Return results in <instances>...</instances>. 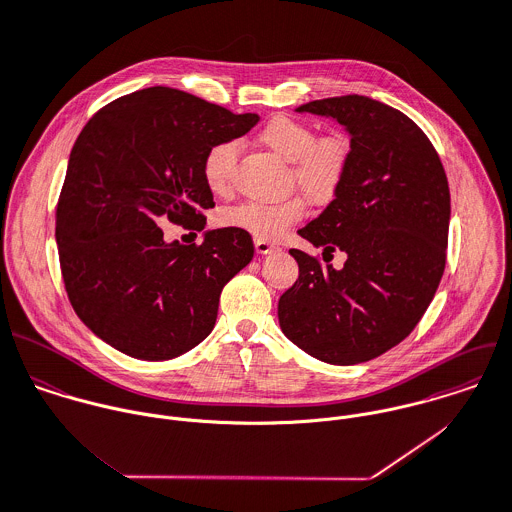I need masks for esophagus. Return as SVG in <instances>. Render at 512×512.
<instances>
[{
    "label": "esophagus",
    "instance_id": "34e87169",
    "mask_svg": "<svg viewBox=\"0 0 512 512\" xmlns=\"http://www.w3.org/2000/svg\"><path fill=\"white\" fill-rule=\"evenodd\" d=\"M254 248H256L258 254H272V252H278V250H280L276 244H270V242L260 240V238L254 240Z\"/></svg>",
    "mask_w": 512,
    "mask_h": 512
}]
</instances>
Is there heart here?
<instances>
[{
	"label": "heart",
	"instance_id": "1",
	"mask_svg": "<svg viewBox=\"0 0 512 512\" xmlns=\"http://www.w3.org/2000/svg\"><path fill=\"white\" fill-rule=\"evenodd\" d=\"M258 139L276 157L290 163L288 182L300 190L306 202L324 206L338 196L353 159L349 135L332 131L316 137L312 125L280 115L260 129ZM236 159L238 145L234 141L216 143L206 151L202 176L212 192L230 190ZM302 214V198L290 196L280 202H242L226 208L220 212V224L246 230L260 240H278Z\"/></svg>",
	"mask_w": 512,
	"mask_h": 512
}]
</instances>
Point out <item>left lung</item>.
<instances>
[{"label":"left lung","instance_id":"1","mask_svg":"<svg viewBox=\"0 0 512 512\" xmlns=\"http://www.w3.org/2000/svg\"><path fill=\"white\" fill-rule=\"evenodd\" d=\"M296 111L332 117L351 137L338 196L298 230L347 260L336 270L292 248L300 276L280 296L278 320L312 357L355 365L405 340L429 308L447 258L449 182L427 135L385 103L343 95Z\"/></svg>","mask_w":512,"mask_h":512}]
</instances>
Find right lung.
<instances>
[{"label": "right lung", "mask_w": 512, "mask_h": 512, "mask_svg": "<svg viewBox=\"0 0 512 512\" xmlns=\"http://www.w3.org/2000/svg\"><path fill=\"white\" fill-rule=\"evenodd\" d=\"M260 117L190 93L149 87L97 111L77 137L57 202L55 240L69 302L111 347L147 361L204 340L222 288L254 256L246 230H206L202 244L165 242L169 220L206 226V151Z\"/></svg>", "instance_id": "add662e5"}]
</instances>
